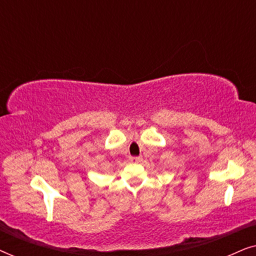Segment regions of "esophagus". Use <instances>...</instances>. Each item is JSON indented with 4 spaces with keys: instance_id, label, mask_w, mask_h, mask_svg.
I'll return each mask as SVG.
<instances>
[{
    "instance_id": "34e87169",
    "label": "esophagus",
    "mask_w": 256,
    "mask_h": 256,
    "mask_svg": "<svg viewBox=\"0 0 256 256\" xmlns=\"http://www.w3.org/2000/svg\"><path fill=\"white\" fill-rule=\"evenodd\" d=\"M141 157H130V162H132V163H138V162H141Z\"/></svg>"
}]
</instances>
